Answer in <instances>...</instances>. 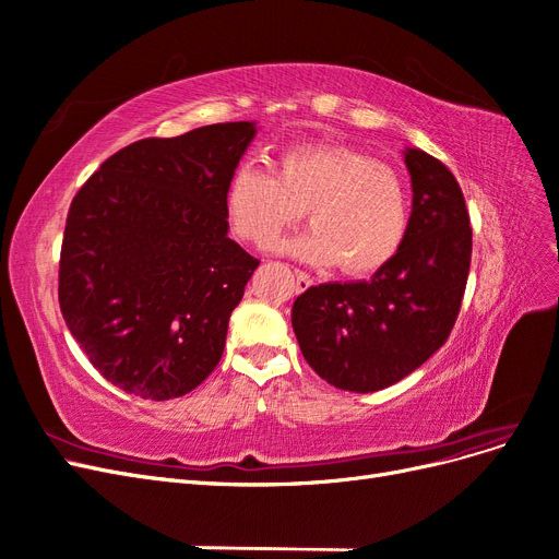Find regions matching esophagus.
I'll list each match as a JSON object with an SVG mask.
<instances>
[{
  "mask_svg": "<svg viewBox=\"0 0 559 559\" xmlns=\"http://www.w3.org/2000/svg\"><path fill=\"white\" fill-rule=\"evenodd\" d=\"M296 286L298 292H308L312 286V277L308 273H302V270H296Z\"/></svg>",
  "mask_w": 559,
  "mask_h": 559,
  "instance_id": "1",
  "label": "esophagus"
}]
</instances>
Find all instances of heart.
Here are the masks:
<instances>
[{
	"label": "heart",
	"instance_id": "obj_1",
	"mask_svg": "<svg viewBox=\"0 0 559 559\" xmlns=\"http://www.w3.org/2000/svg\"><path fill=\"white\" fill-rule=\"evenodd\" d=\"M226 207L245 242L265 247L308 214L312 230L284 249L347 277L376 275L401 251L411 228V193L396 170L343 144H298L277 156V173L242 163Z\"/></svg>",
	"mask_w": 559,
	"mask_h": 559
}]
</instances>
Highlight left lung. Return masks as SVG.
Masks as SVG:
<instances>
[{
    "mask_svg": "<svg viewBox=\"0 0 559 559\" xmlns=\"http://www.w3.org/2000/svg\"><path fill=\"white\" fill-rule=\"evenodd\" d=\"M413 214L401 251L368 282L310 286L292 310L302 357L345 392H380L443 347L471 267L464 193L448 167L405 151Z\"/></svg>",
    "mask_w": 559,
    "mask_h": 559,
    "instance_id": "obj_1",
    "label": "left lung"
}]
</instances>
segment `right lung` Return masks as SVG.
I'll return each mask as SVG.
<instances>
[{"instance_id":"1","label":"right lung","mask_w":559,"mask_h":559,"mask_svg":"<svg viewBox=\"0 0 559 559\" xmlns=\"http://www.w3.org/2000/svg\"><path fill=\"white\" fill-rule=\"evenodd\" d=\"M253 123L146 138L76 191L58 300L93 368L126 394L193 392L222 361L228 319L259 259L228 238V181Z\"/></svg>"}]
</instances>
